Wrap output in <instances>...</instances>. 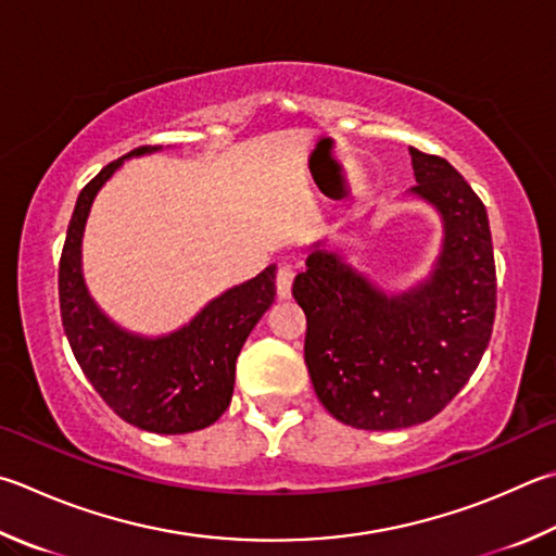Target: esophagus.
<instances>
[{
	"label": "esophagus",
	"mask_w": 556,
	"mask_h": 556,
	"mask_svg": "<svg viewBox=\"0 0 556 556\" xmlns=\"http://www.w3.org/2000/svg\"><path fill=\"white\" fill-rule=\"evenodd\" d=\"M291 281H294V269L289 265L279 267L277 271V299L279 301H287L291 296Z\"/></svg>",
	"instance_id": "34e87169"
}]
</instances>
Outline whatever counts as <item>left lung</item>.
I'll return each mask as SVG.
<instances>
[{"label":"left lung","mask_w":556,"mask_h":556,"mask_svg":"<svg viewBox=\"0 0 556 556\" xmlns=\"http://www.w3.org/2000/svg\"><path fill=\"white\" fill-rule=\"evenodd\" d=\"M416 187L435 211L440 252L406 289H387L328 238L308 245L294 279L306 313L304 359L318 401L359 430L426 422L457 396L489 348L496 265L486 206L447 160L408 148Z\"/></svg>","instance_id":"1"}]
</instances>
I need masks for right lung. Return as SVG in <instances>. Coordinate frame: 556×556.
<instances>
[{
	"label": "right lung",
	"mask_w": 556,
	"mask_h": 556,
	"mask_svg": "<svg viewBox=\"0 0 556 556\" xmlns=\"http://www.w3.org/2000/svg\"><path fill=\"white\" fill-rule=\"evenodd\" d=\"M136 148L79 191L60 257V316L77 365L116 416L157 435H185L216 422L228 408L236 359L252 328L275 304L277 265L201 306L185 326L143 336L109 318L89 294L83 240L99 191L128 157L160 153Z\"/></svg>",
	"instance_id": "1"
}]
</instances>
